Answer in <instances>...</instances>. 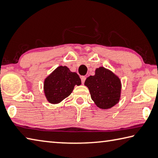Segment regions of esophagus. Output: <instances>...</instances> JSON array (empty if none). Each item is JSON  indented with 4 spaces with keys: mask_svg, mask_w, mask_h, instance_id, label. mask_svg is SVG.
Segmentation results:
<instances>
[{
    "mask_svg": "<svg viewBox=\"0 0 158 158\" xmlns=\"http://www.w3.org/2000/svg\"><path fill=\"white\" fill-rule=\"evenodd\" d=\"M85 80H86V77L85 76H82L81 77V82H82V84H84V83H85Z\"/></svg>",
    "mask_w": 158,
    "mask_h": 158,
    "instance_id": "obj_1",
    "label": "esophagus"
}]
</instances>
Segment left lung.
I'll return each mask as SVG.
<instances>
[{
    "instance_id": "obj_1",
    "label": "left lung",
    "mask_w": 158,
    "mask_h": 158,
    "mask_svg": "<svg viewBox=\"0 0 158 158\" xmlns=\"http://www.w3.org/2000/svg\"><path fill=\"white\" fill-rule=\"evenodd\" d=\"M91 98L98 107L110 109L118 103L121 94V81L118 77L105 67L97 68L94 76L86 79Z\"/></svg>"
}]
</instances>
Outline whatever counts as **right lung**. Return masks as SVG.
Returning <instances> with one entry per match:
<instances>
[{
	"label": "right lung",
	"mask_w": 158,
	"mask_h": 158,
	"mask_svg": "<svg viewBox=\"0 0 158 158\" xmlns=\"http://www.w3.org/2000/svg\"><path fill=\"white\" fill-rule=\"evenodd\" d=\"M81 85V80L76 72L66 66H60L47 77L44 81V92L52 104L60 103L73 91L75 85Z\"/></svg>",
	"instance_id": "obj_1"
}]
</instances>
